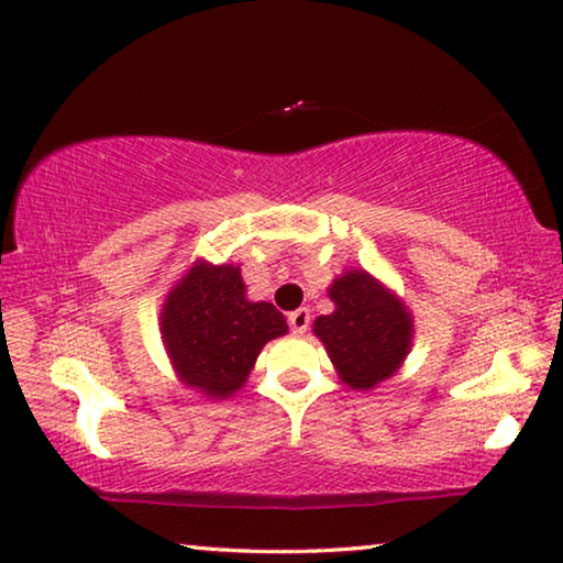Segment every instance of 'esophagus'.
Returning a JSON list of instances; mask_svg holds the SVG:
<instances>
[{"instance_id": "esophagus-1", "label": "esophagus", "mask_w": 563, "mask_h": 563, "mask_svg": "<svg viewBox=\"0 0 563 563\" xmlns=\"http://www.w3.org/2000/svg\"><path fill=\"white\" fill-rule=\"evenodd\" d=\"M289 328H291V333L295 335H302L307 328H310V310H307V307H299V310H295V312H289Z\"/></svg>"}]
</instances>
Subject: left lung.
<instances>
[{"instance_id": "1", "label": "left lung", "mask_w": 563, "mask_h": 563, "mask_svg": "<svg viewBox=\"0 0 563 563\" xmlns=\"http://www.w3.org/2000/svg\"><path fill=\"white\" fill-rule=\"evenodd\" d=\"M335 310L312 322L345 387L368 391L402 368L415 341L405 299L366 268H345L328 287Z\"/></svg>"}]
</instances>
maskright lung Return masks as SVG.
Masks as SVG:
<instances>
[{"label": "right lung", "mask_w": 563, "mask_h": 563, "mask_svg": "<svg viewBox=\"0 0 563 563\" xmlns=\"http://www.w3.org/2000/svg\"><path fill=\"white\" fill-rule=\"evenodd\" d=\"M161 341L176 379L207 399L233 397L261 349L287 335V320L268 302L245 295L241 264L197 258L161 305Z\"/></svg>", "instance_id": "right-lung-1"}]
</instances>
